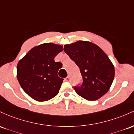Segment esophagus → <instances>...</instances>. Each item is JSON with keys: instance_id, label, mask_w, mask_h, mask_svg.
<instances>
[{"instance_id": "esophagus-1", "label": "esophagus", "mask_w": 134, "mask_h": 134, "mask_svg": "<svg viewBox=\"0 0 134 134\" xmlns=\"http://www.w3.org/2000/svg\"><path fill=\"white\" fill-rule=\"evenodd\" d=\"M65 80L66 81H67V82H69V81H70V76H67V77L66 78V79H65Z\"/></svg>"}]
</instances>
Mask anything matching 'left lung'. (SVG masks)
Returning a JSON list of instances; mask_svg holds the SVG:
<instances>
[{"label":"left lung","instance_id":"left-lung-1","mask_svg":"<svg viewBox=\"0 0 134 134\" xmlns=\"http://www.w3.org/2000/svg\"><path fill=\"white\" fill-rule=\"evenodd\" d=\"M64 51L79 66L83 82L74 87L76 94L88 100H96L109 91L115 68L99 47L86 41L65 45Z\"/></svg>","mask_w":134,"mask_h":134}]
</instances>
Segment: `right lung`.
Wrapping results in <instances>:
<instances>
[{"label": "right lung", "mask_w": 134, "mask_h": 134, "mask_svg": "<svg viewBox=\"0 0 134 134\" xmlns=\"http://www.w3.org/2000/svg\"><path fill=\"white\" fill-rule=\"evenodd\" d=\"M63 51L60 45L46 43L35 47L17 65V78L23 91L37 101H46L58 95L63 79L58 76L62 63L54 58Z\"/></svg>", "instance_id": "add662e5"}]
</instances>
